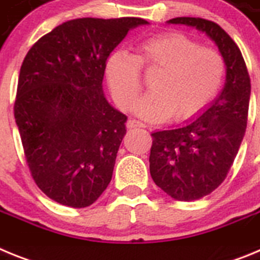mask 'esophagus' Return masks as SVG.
Returning a JSON list of instances; mask_svg holds the SVG:
<instances>
[{
  "instance_id": "esophagus-1",
  "label": "esophagus",
  "mask_w": 260,
  "mask_h": 260,
  "mask_svg": "<svg viewBox=\"0 0 260 260\" xmlns=\"http://www.w3.org/2000/svg\"><path fill=\"white\" fill-rule=\"evenodd\" d=\"M127 127L128 128H135V127H146V125L139 121H135V119H128L127 121Z\"/></svg>"
}]
</instances>
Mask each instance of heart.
<instances>
[{
	"label": "heart",
	"instance_id": "heart-1",
	"mask_svg": "<svg viewBox=\"0 0 260 260\" xmlns=\"http://www.w3.org/2000/svg\"><path fill=\"white\" fill-rule=\"evenodd\" d=\"M141 69H158L150 84L152 92L135 105V113L150 122H162L172 116L187 119L201 113L217 96L225 75L219 52L201 48L181 32L151 35L137 45L135 56L116 50L105 62V78L122 109L133 108L141 93Z\"/></svg>",
	"mask_w": 260,
	"mask_h": 260
}]
</instances>
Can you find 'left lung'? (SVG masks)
Returning <instances> with one entry per match:
<instances>
[{
    "instance_id": "left-lung-1",
    "label": "left lung",
    "mask_w": 260,
    "mask_h": 260,
    "mask_svg": "<svg viewBox=\"0 0 260 260\" xmlns=\"http://www.w3.org/2000/svg\"><path fill=\"white\" fill-rule=\"evenodd\" d=\"M167 23L206 34L226 69L224 88L199 116L151 134L153 182L176 201L192 202L217 189L228 174L246 132L251 84L240 48L219 24L189 17Z\"/></svg>"
}]
</instances>
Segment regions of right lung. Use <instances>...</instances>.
<instances>
[{
    "mask_svg": "<svg viewBox=\"0 0 260 260\" xmlns=\"http://www.w3.org/2000/svg\"><path fill=\"white\" fill-rule=\"evenodd\" d=\"M141 18H78L39 39L23 61L14 116L39 189L88 207L109 185L127 117L103 91L105 62Z\"/></svg>",
    "mask_w": 260,
    "mask_h": 260,
    "instance_id": "right-lung-1",
    "label": "right lung"
}]
</instances>
